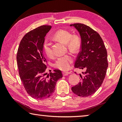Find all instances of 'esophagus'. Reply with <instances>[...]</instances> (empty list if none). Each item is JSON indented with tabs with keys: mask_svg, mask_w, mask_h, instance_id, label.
Masks as SVG:
<instances>
[{
	"mask_svg": "<svg viewBox=\"0 0 122 122\" xmlns=\"http://www.w3.org/2000/svg\"><path fill=\"white\" fill-rule=\"evenodd\" d=\"M71 74V72H68V71H63L62 72V74L63 76H67L68 74Z\"/></svg>",
	"mask_w": 122,
	"mask_h": 122,
	"instance_id": "1",
	"label": "esophagus"
}]
</instances>
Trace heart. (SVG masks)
Listing matches in <instances>:
<instances>
[{
	"label": "heart",
	"mask_w": 122,
	"mask_h": 122,
	"mask_svg": "<svg viewBox=\"0 0 122 122\" xmlns=\"http://www.w3.org/2000/svg\"><path fill=\"white\" fill-rule=\"evenodd\" d=\"M54 37L63 42L67 44L68 48L72 51H77L80 47V39L77 36L72 35L68 30H59L55 32ZM42 48L47 56H53V51L51 47V43L47 39H45L43 42ZM73 57L70 54L58 57L55 61V67L62 71H66L69 69L71 64L73 62Z\"/></svg>",
	"instance_id": "1"
}]
</instances>
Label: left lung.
Here are the masks:
<instances>
[{"instance_id":"left-lung-1","label":"left lung","mask_w":122,"mask_h":122,"mask_svg":"<svg viewBox=\"0 0 122 122\" xmlns=\"http://www.w3.org/2000/svg\"><path fill=\"white\" fill-rule=\"evenodd\" d=\"M71 26L77 29L81 37V51L74 67L84 71L83 75L80 74L81 82L71 90L78 96L88 97L98 89L106 77L108 67L107 49L100 34L89 26L80 23Z\"/></svg>"}]
</instances>
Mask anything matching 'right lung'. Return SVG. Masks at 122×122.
Here are the masks:
<instances>
[{"label": "right lung", "instance_id": "add662e5", "mask_svg": "<svg viewBox=\"0 0 122 122\" xmlns=\"http://www.w3.org/2000/svg\"><path fill=\"white\" fill-rule=\"evenodd\" d=\"M51 28V26L42 25L27 33L20 41L16 54L21 81L28 95L36 100L50 97L57 81L63 76L58 69L46 75L47 62L43 54L42 45Z\"/></svg>", "mask_w": 122, "mask_h": 122}]
</instances>
